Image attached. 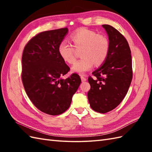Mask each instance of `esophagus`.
Instances as JSON below:
<instances>
[{"label": "esophagus", "mask_w": 152, "mask_h": 152, "mask_svg": "<svg viewBox=\"0 0 152 152\" xmlns=\"http://www.w3.org/2000/svg\"><path fill=\"white\" fill-rule=\"evenodd\" d=\"M80 78H81V80H82V82H86V80H87L86 78V77H85L84 76H83V75H81V76H80Z\"/></svg>", "instance_id": "1"}]
</instances>
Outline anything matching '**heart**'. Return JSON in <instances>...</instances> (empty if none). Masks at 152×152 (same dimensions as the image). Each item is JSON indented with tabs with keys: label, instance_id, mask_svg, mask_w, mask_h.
I'll list each match as a JSON object with an SVG mask.
<instances>
[{
	"label": "heart",
	"instance_id": "b5f03b06",
	"mask_svg": "<svg viewBox=\"0 0 152 152\" xmlns=\"http://www.w3.org/2000/svg\"><path fill=\"white\" fill-rule=\"evenodd\" d=\"M73 46L66 40L61 42L58 46V53L64 62L72 64L76 60V50H81V59L77 61L72 67L74 72L83 74L91 70L95 64L100 66L107 59L110 49L108 38L104 34L82 28L70 35ZM74 46L75 49L73 47Z\"/></svg>",
	"mask_w": 152,
	"mask_h": 152
}]
</instances>
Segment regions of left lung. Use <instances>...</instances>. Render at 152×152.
<instances>
[{"label": "left lung", "mask_w": 152, "mask_h": 152, "mask_svg": "<svg viewBox=\"0 0 152 152\" xmlns=\"http://www.w3.org/2000/svg\"><path fill=\"white\" fill-rule=\"evenodd\" d=\"M108 35L110 49L102 66L89 76L88 98L91 108L106 113L120 104L133 78L131 51L126 38L109 25H102Z\"/></svg>", "instance_id": "obj_1"}]
</instances>
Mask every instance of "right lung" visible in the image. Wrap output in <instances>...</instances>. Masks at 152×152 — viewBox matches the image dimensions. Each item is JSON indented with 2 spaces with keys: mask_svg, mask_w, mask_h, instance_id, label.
<instances>
[{
  "mask_svg": "<svg viewBox=\"0 0 152 152\" xmlns=\"http://www.w3.org/2000/svg\"><path fill=\"white\" fill-rule=\"evenodd\" d=\"M67 32V27L41 32L28 42L23 51L21 80L25 92L39 110L51 115L63 114L69 108L81 83L76 73L61 78L70 70L58 53Z\"/></svg>",
  "mask_w": 152,
  "mask_h": 152,
  "instance_id": "obj_1",
  "label": "right lung"
}]
</instances>
